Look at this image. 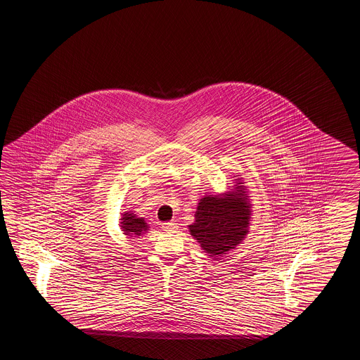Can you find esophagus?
Here are the masks:
<instances>
[{
  "label": "esophagus",
  "mask_w": 360,
  "mask_h": 360,
  "mask_svg": "<svg viewBox=\"0 0 360 360\" xmlns=\"http://www.w3.org/2000/svg\"><path fill=\"white\" fill-rule=\"evenodd\" d=\"M162 229L166 231H175L177 229V224L175 221L165 222L162 224Z\"/></svg>",
  "instance_id": "1"
}]
</instances>
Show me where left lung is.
<instances>
[{
  "label": "left lung",
  "mask_w": 360,
  "mask_h": 360,
  "mask_svg": "<svg viewBox=\"0 0 360 360\" xmlns=\"http://www.w3.org/2000/svg\"><path fill=\"white\" fill-rule=\"evenodd\" d=\"M243 184L236 179L231 191L199 199L195 220L188 228L210 257L234 250L248 234L252 205Z\"/></svg>",
  "instance_id": "left-lung-1"
}]
</instances>
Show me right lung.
<instances>
[{
    "label": "right lung",
    "mask_w": 360,
    "mask_h": 360,
    "mask_svg": "<svg viewBox=\"0 0 360 360\" xmlns=\"http://www.w3.org/2000/svg\"><path fill=\"white\" fill-rule=\"evenodd\" d=\"M120 226L122 229L123 234L127 237H140L143 234H146L148 231V224L144 221L143 217H138L135 212L132 211H127L123 212L122 217H121V222Z\"/></svg>",
    "instance_id": "1"
}]
</instances>
